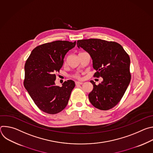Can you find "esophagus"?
I'll use <instances>...</instances> for the list:
<instances>
[{"mask_svg":"<svg viewBox=\"0 0 153 153\" xmlns=\"http://www.w3.org/2000/svg\"><path fill=\"white\" fill-rule=\"evenodd\" d=\"M75 84H76V85H79L83 84V82H76Z\"/></svg>","mask_w":153,"mask_h":153,"instance_id":"1","label":"esophagus"}]
</instances>
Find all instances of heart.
I'll return each instance as SVG.
<instances>
[{
  "mask_svg": "<svg viewBox=\"0 0 153 153\" xmlns=\"http://www.w3.org/2000/svg\"><path fill=\"white\" fill-rule=\"evenodd\" d=\"M73 77L76 79H80V76L79 74H75L73 75Z\"/></svg>",
  "mask_w": 153,
  "mask_h": 153,
  "instance_id": "obj_1",
  "label": "heart"
}]
</instances>
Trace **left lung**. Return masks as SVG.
Instances as JSON below:
<instances>
[{
    "mask_svg": "<svg viewBox=\"0 0 153 153\" xmlns=\"http://www.w3.org/2000/svg\"><path fill=\"white\" fill-rule=\"evenodd\" d=\"M77 45L88 52L96 72L94 77H102V83L88 94L91 103L100 110H108L122 99L131 80L129 55L119 43L99 39L79 40Z\"/></svg>",
    "mask_w": 153,
    "mask_h": 153,
    "instance_id": "obj_1",
    "label": "left lung"
}]
</instances>
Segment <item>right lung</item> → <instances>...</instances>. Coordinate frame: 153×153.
Segmentation results:
<instances>
[{
  "label": "right lung",
  "instance_id": "obj_1",
  "mask_svg": "<svg viewBox=\"0 0 153 153\" xmlns=\"http://www.w3.org/2000/svg\"><path fill=\"white\" fill-rule=\"evenodd\" d=\"M76 42L56 40L36 47L25 65L24 85L34 103L42 111L55 114L68 104L75 83L68 80L62 86L56 85V76L67 53Z\"/></svg>",
  "mask_w": 153,
  "mask_h": 153
}]
</instances>
